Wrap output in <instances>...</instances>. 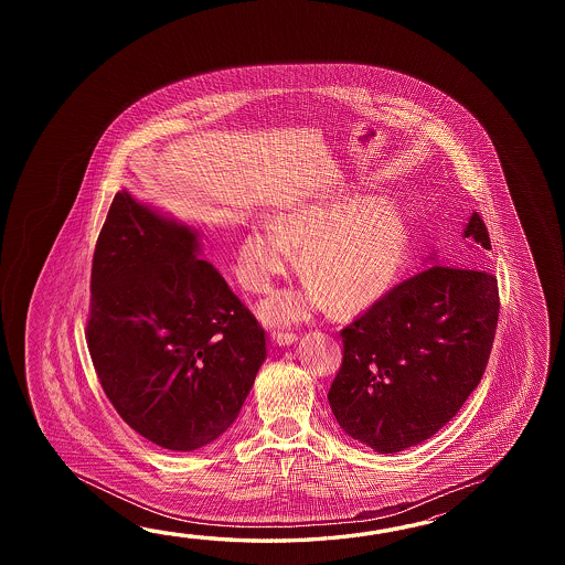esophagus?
Here are the masks:
<instances>
[{"mask_svg":"<svg viewBox=\"0 0 565 565\" xmlns=\"http://www.w3.org/2000/svg\"><path fill=\"white\" fill-rule=\"evenodd\" d=\"M270 339H273V343L275 345H280V348H285V345H292L295 341H297V335L295 333H285V331H273L270 333Z\"/></svg>","mask_w":565,"mask_h":565,"instance_id":"34e87169","label":"esophagus"}]
</instances>
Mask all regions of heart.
<instances>
[{
  "label": "heart",
  "instance_id": "1",
  "mask_svg": "<svg viewBox=\"0 0 565 565\" xmlns=\"http://www.w3.org/2000/svg\"><path fill=\"white\" fill-rule=\"evenodd\" d=\"M309 280L260 305L265 323L292 324L327 305L363 311L384 299L409 253L408 220L384 195H324L280 212L273 226L253 224L236 248V278L248 292H268L295 265Z\"/></svg>",
  "mask_w": 565,
  "mask_h": 565
}]
</instances>
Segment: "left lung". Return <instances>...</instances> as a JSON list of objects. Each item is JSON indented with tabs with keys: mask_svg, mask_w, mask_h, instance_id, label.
<instances>
[{
	"mask_svg": "<svg viewBox=\"0 0 565 565\" xmlns=\"http://www.w3.org/2000/svg\"><path fill=\"white\" fill-rule=\"evenodd\" d=\"M472 250L399 282L341 331L329 404L343 433L380 455L420 445L457 416L491 355L499 288L477 268L491 238L475 212Z\"/></svg>",
	"mask_w": 565,
	"mask_h": 565,
	"instance_id": "obj_1",
	"label": "left lung"
}]
</instances>
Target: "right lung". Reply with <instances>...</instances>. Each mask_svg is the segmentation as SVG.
Returning <instances> with one entry per match:
<instances>
[{"mask_svg": "<svg viewBox=\"0 0 565 565\" xmlns=\"http://www.w3.org/2000/svg\"><path fill=\"white\" fill-rule=\"evenodd\" d=\"M198 232L117 193L96 241L86 343L120 418L153 445L190 452L238 418L266 358L265 329Z\"/></svg>", "mask_w": 565, "mask_h": 565, "instance_id": "obj_1", "label": "right lung"}]
</instances>
